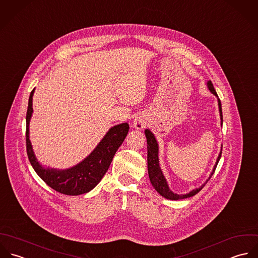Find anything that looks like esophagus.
Returning <instances> with one entry per match:
<instances>
[{
  "mask_svg": "<svg viewBox=\"0 0 258 258\" xmlns=\"http://www.w3.org/2000/svg\"><path fill=\"white\" fill-rule=\"evenodd\" d=\"M146 126V120L142 117H137L134 120V127L136 129H143Z\"/></svg>",
  "mask_w": 258,
  "mask_h": 258,
  "instance_id": "34e87169",
  "label": "esophagus"
}]
</instances>
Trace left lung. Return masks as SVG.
<instances>
[{"label":"left lung","mask_w":258,"mask_h":258,"mask_svg":"<svg viewBox=\"0 0 258 258\" xmlns=\"http://www.w3.org/2000/svg\"><path fill=\"white\" fill-rule=\"evenodd\" d=\"M207 86L209 88V90L211 91V93H213L216 97L217 96V93L213 87V84L211 81H208L207 82ZM218 106H219V112H220V117H221V123L223 122V118H222V109H221V102L220 100L218 99ZM145 135H146V139H147V161H148V173H149V178H150V181L153 185V187L155 188V190L160 194L162 195L163 197L167 198V199H170V200H179V199H184V198H187V197H191V196H194L195 194H197L204 186L205 184L209 181V179L211 178V176L213 175V173L216 169V166L219 162V159L221 157V153L222 151L220 152L218 158H217V161H216V164L214 166V169L211 173L210 177L207 179L206 183H204L201 187L199 188H196L194 190H192L191 192H189L188 194H184V195H179V194H176V193H173L171 190L169 189L168 185H167V182H166V179L164 178L163 176V173L161 171L160 167H159V160H158V144H157V141L154 137V135L152 134V132L148 129L145 130Z\"/></svg>","instance_id":"left-lung-1"}]
</instances>
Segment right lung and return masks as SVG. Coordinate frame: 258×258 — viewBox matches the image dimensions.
Returning <instances> with one entry per match:
<instances>
[{"label":"right lung","instance_id":"add662e5","mask_svg":"<svg viewBox=\"0 0 258 258\" xmlns=\"http://www.w3.org/2000/svg\"><path fill=\"white\" fill-rule=\"evenodd\" d=\"M33 94L34 89L29 97L26 115V148L31 165L44 182L57 192L65 195H80L89 192L101 181L108 170L116 151L128 134V123L112 127L96 149L78 165L66 170L45 169L37 161L29 139V123L33 112Z\"/></svg>","mask_w":258,"mask_h":258}]
</instances>
